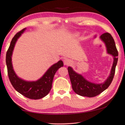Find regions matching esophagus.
I'll use <instances>...</instances> for the list:
<instances>
[{
    "instance_id": "esophagus-1",
    "label": "esophagus",
    "mask_w": 125,
    "mask_h": 125,
    "mask_svg": "<svg viewBox=\"0 0 125 125\" xmlns=\"http://www.w3.org/2000/svg\"><path fill=\"white\" fill-rule=\"evenodd\" d=\"M63 62H64V64L67 65V66L72 64V61H71L70 59H65L63 61Z\"/></svg>"
}]
</instances>
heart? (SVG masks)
Listing matches in <instances>:
<instances>
[{
    "instance_id": "obj_1",
    "label": "heart",
    "mask_w": 125,
    "mask_h": 125,
    "mask_svg": "<svg viewBox=\"0 0 125 125\" xmlns=\"http://www.w3.org/2000/svg\"><path fill=\"white\" fill-rule=\"evenodd\" d=\"M73 35H74V36H79L80 35V33L79 32H76V33H74Z\"/></svg>"
}]
</instances>
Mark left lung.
I'll use <instances>...</instances> for the list:
<instances>
[{"label":"left lung","instance_id":"8db88e82","mask_svg":"<svg viewBox=\"0 0 125 125\" xmlns=\"http://www.w3.org/2000/svg\"><path fill=\"white\" fill-rule=\"evenodd\" d=\"M100 39L105 44L107 53L113 57V62L110 74L103 83H95L87 80L83 76L74 71L72 67H68V71L72 89L74 93L79 95L87 97H94L98 95L107 89L113 80L118 61V51L114 39L110 33H104L100 36Z\"/></svg>","mask_w":125,"mask_h":125}]
</instances>
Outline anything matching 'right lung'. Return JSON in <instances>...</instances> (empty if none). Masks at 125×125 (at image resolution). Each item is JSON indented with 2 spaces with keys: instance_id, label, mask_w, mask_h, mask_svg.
<instances>
[{
  "instance_id": "obj_1",
  "label": "right lung",
  "mask_w": 125,
  "mask_h": 125,
  "mask_svg": "<svg viewBox=\"0 0 125 125\" xmlns=\"http://www.w3.org/2000/svg\"><path fill=\"white\" fill-rule=\"evenodd\" d=\"M25 30L26 28L14 35L7 51L6 64L8 77L12 86L17 92L29 99H39L47 95L51 91L54 74L59 68L63 66V63L62 61H59L52 65L43 76L36 81H28L18 77L15 73L13 67L12 56L17 41Z\"/></svg>"
}]
</instances>
